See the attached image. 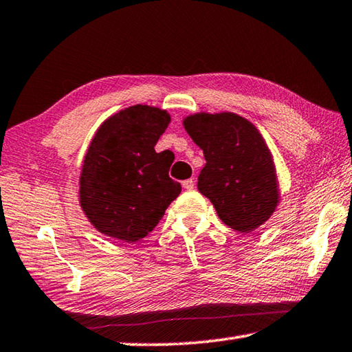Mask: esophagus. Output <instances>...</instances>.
<instances>
[{
    "mask_svg": "<svg viewBox=\"0 0 352 352\" xmlns=\"http://www.w3.org/2000/svg\"><path fill=\"white\" fill-rule=\"evenodd\" d=\"M194 186H195L194 178H188V180H184V182H183V188H184V189L192 190V189H194Z\"/></svg>",
    "mask_w": 352,
    "mask_h": 352,
    "instance_id": "34e87169",
    "label": "esophagus"
}]
</instances>
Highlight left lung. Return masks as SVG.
<instances>
[{"instance_id":"left-lung-1","label":"left lung","mask_w":352,"mask_h":352,"mask_svg":"<svg viewBox=\"0 0 352 352\" xmlns=\"http://www.w3.org/2000/svg\"><path fill=\"white\" fill-rule=\"evenodd\" d=\"M206 164L197 188L220 220L250 233L269 219L279 200L272 153L252 122L234 113H197L183 121Z\"/></svg>"}]
</instances>
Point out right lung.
<instances>
[{
	"label": "right lung",
	"mask_w": 352,
	"mask_h": 352,
	"mask_svg": "<svg viewBox=\"0 0 352 352\" xmlns=\"http://www.w3.org/2000/svg\"><path fill=\"white\" fill-rule=\"evenodd\" d=\"M168 111L133 105L98 129L80 174V206L94 228L124 242L146 237L182 192L170 163L155 152Z\"/></svg>",
	"instance_id": "obj_1"
}]
</instances>
